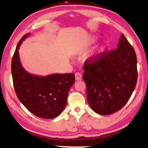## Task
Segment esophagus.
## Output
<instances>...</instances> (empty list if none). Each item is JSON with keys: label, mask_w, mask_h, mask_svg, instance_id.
I'll list each match as a JSON object with an SVG mask.
<instances>
[{"label": "esophagus", "mask_w": 148, "mask_h": 148, "mask_svg": "<svg viewBox=\"0 0 148 148\" xmlns=\"http://www.w3.org/2000/svg\"><path fill=\"white\" fill-rule=\"evenodd\" d=\"M75 79L77 81H79V80H81L82 79V74H80L79 72H77L75 74Z\"/></svg>", "instance_id": "1"}]
</instances>
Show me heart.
<instances>
[{
    "instance_id": "heart-1",
    "label": "heart",
    "mask_w": 148,
    "mask_h": 148,
    "mask_svg": "<svg viewBox=\"0 0 148 148\" xmlns=\"http://www.w3.org/2000/svg\"><path fill=\"white\" fill-rule=\"evenodd\" d=\"M95 40H96V39H95L94 37H91V39H90V40H89V41H88V44H87V45L92 44V43L94 42ZM86 46H84L82 48V52H84V51H85V49H86ZM103 49V47H101L100 48V50H101V49ZM96 57H97V54H93V55L90 56L89 58L91 59V61H94V60H96Z\"/></svg>"
}]
</instances>
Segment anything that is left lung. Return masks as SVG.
<instances>
[{
  "mask_svg": "<svg viewBox=\"0 0 148 148\" xmlns=\"http://www.w3.org/2000/svg\"><path fill=\"white\" fill-rule=\"evenodd\" d=\"M83 79L88 104L96 113L109 115L119 111L129 100L138 79L137 57L124 36L117 48L84 62Z\"/></svg>",
  "mask_w": 148,
  "mask_h": 148,
  "instance_id": "left-lung-1",
  "label": "left lung"
}]
</instances>
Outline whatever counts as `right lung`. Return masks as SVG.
Here are the masks:
<instances>
[{"instance_id": "add662e5", "label": "right lung", "mask_w": 148, "mask_h": 148, "mask_svg": "<svg viewBox=\"0 0 148 148\" xmlns=\"http://www.w3.org/2000/svg\"><path fill=\"white\" fill-rule=\"evenodd\" d=\"M29 35L27 33L22 37L12 59L14 88L19 101L29 111L42 119H54L64 109L75 76L74 74H54L40 77L26 71L20 61L18 49Z\"/></svg>"}]
</instances>
